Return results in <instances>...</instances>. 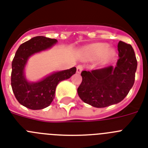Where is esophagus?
Instances as JSON below:
<instances>
[{
  "label": "esophagus",
  "instance_id": "1",
  "mask_svg": "<svg viewBox=\"0 0 148 148\" xmlns=\"http://www.w3.org/2000/svg\"><path fill=\"white\" fill-rule=\"evenodd\" d=\"M82 70H83V66H82V65H78V66L77 67V72L78 74H79V73L81 72Z\"/></svg>",
  "mask_w": 148,
  "mask_h": 148
}]
</instances>
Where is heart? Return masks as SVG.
<instances>
[{
  "label": "heart",
  "instance_id": "1",
  "mask_svg": "<svg viewBox=\"0 0 148 148\" xmlns=\"http://www.w3.org/2000/svg\"><path fill=\"white\" fill-rule=\"evenodd\" d=\"M109 49V45L106 44H96L90 46L87 48L86 52L88 54L92 55L95 57H99L105 53V56L107 58H111L115 54V51L112 49Z\"/></svg>",
  "mask_w": 148,
  "mask_h": 148
}]
</instances>
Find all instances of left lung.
<instances>
[{
    "label": "left lung",
    "instance_id": "1",
    "mask_svg": "<svg viewBox=\"0 0 148 148\" xmlns=\"http://www.w3.org/2000/svg\"><path fill=\"white\" fill-rule=\"evenodd\" d=\"M119 59L112 65L81 72V84L77 93L82 101L94 107L103 108L124 100L135 82L137 60L132 46L118 44Z\"/></svg>",
    "mask_w": 148,
    "mask_h": 148
}]
</instances>
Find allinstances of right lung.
Returning a JSON list of instances; mask_svg holds the SVG:
<instances>
[{"label":"right lung","mask_w":148,"mask_h":148,"mask_svg":"<svg viewBox=\"0 0 148 148\" xmlns=\"http://www.w3.org/2000/svg\"><path fill=\"white\" fill-rule=\"evenodd\" d=\"M55 38L36 36L21 44L12 62L11 86L19 103L30 110H42L50 106L55 97L56 86L60 82L70 78L76 73L73 67L68 70L57 71L36 83H29L25 78L24 70L30 56L45 51L56 43Z\"/></svg>","instance_id":"add662e5"}]
</instances>
